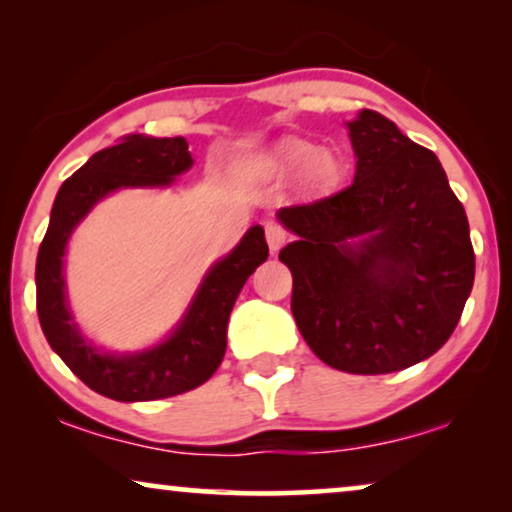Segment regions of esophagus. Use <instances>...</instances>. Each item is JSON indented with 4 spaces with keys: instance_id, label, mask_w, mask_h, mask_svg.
I'll return each instance as SVG.
<instances>
[{
    "instance_id": "obj_1",
    "label": "esophagus",
    "mask_w": 512,
    "mask_h": 512,
    "mask_svg": "<svg viewBox=\"0 0 512 512\" xmlns=\"http://www.w3.org/2000/svg\"><path fill=\"white\" fill-rule=\"evenodd\" d=\"M265 240H268L272 251H277L286 240H289V233H286L277 221H268L265 223Z\"/></svg>"
}]
</instances>
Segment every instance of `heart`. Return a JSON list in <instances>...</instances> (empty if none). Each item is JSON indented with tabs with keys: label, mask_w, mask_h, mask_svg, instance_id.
<instances>
[{
	"label": "heart",
	"mask_w": 512,
	"mask_h": 512,
	"mask_svg": "<svg viewBox=\"0 0 512 512\" xmlns=\"http://www.w3.org/2000/svg\"><path fill=\"white\" fill-rule=\"evenodd\" d=\"M275 165L279 172L293 174L305 170L307 184L314 188H328L333 186L340 177V163L335 160L333 153L317 151L307 142H286L282 149L277 151Z\"/></svg>",
	"instance_id": "heart-1"
}]
</instances>
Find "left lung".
Listing matches in <instances>:
<instances>
[{"mask_svg": "<svg viewBox=\"0 0 512 512\" xmlns=\"http://www.w3.org/2000/svg\"><path fill=\"white\" fill-rule=\"evenodd\" d=\"M354 181L279 209L298 235L279 251L293 275L291 312L326 366L382 375L429 359L450 340L473 289L464 205L436 153L363 109L349 123ZM367 235L359 245L352 236Z\"/></svg>", "mask_w": 512, "mask_h": 512, "instance_id": "1", "label": "left lung"}]
</instances>
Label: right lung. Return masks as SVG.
<instances>
[{"instance_id":"obj_1","label":"right lung","mask_w":512,"mask_h":512,"mask_svg":"<svg viewBox=\"0 0 512 512\" xmlns=\"http://www.w3.org/2000/svg\"><path fill=\"white\" fill-rule=\"evenodd\" d=\"M193 165L184 137L130 135L97 151L60 186L51 223L37 256V312L44 335L69 370L97 394L114 401H156L200 387L226 354V328L233 305L251 272L268 258L263 228L254 226L230 256L202 282L191 310L163 345L135 356L95 352L69 317L62 279L65 244L76 223L104 195L121 186H167Z\"/></svg>"}]
</instances>
